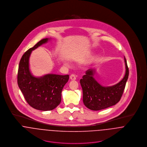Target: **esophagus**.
Listing matches in <instances>:
<instances>
[{"label": "esophagus", "instance_id": "esophagus-1", "mask_svg": "<svg viewBox=\"0 0 147 147\" xmlns=\"http://www.w3.org/2000/svg\"><path fill=\"white\" fill-rule=\"evenodd\" d=\"M69 78H70V79H71V80H76V75H74V74H71V75H70Z\"/></svg>", "mask_w": 147, "mask_h": 147}]
</instances>
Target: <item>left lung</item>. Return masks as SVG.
<instances>
[{"label":"left lung","mask_w":147,"mask_h":147,"mask_svg":"<svg viewBox=\"0 0 147 147\" xmlns=\"http://www.w3.org/2000/svg\"><path fill=\"white\" fill-rule=\"evenodd\" d=\"M125 77L119 83L111 86L104 87L98 83L93 78L95 72L93 69L86 71L80 83L83 89V102L86 107L92 110H100L115 105L120 101L129 75L125 58Z\"/></svg>","instance_id":"left-lung-1"}]
</instances>
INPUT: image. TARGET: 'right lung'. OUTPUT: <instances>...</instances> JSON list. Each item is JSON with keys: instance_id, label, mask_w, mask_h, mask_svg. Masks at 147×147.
<instances>
[{"instance_id": "add662e5", "label": "right lung", "mask_w": 147, "mask_h": 147, "mask_svg": "<svg viewBox=\"0 0 147 147\" xmlns=\"http://www.w3.org/2000/svg\"><path fill=\"white\" fill-rule=\"evenodd\" d=\"M42 39L22 56L18 73V84L28 104L37 110H52L61 102L62 91L69 79V75L48 74L41 78L33 76L29 69V59L32 51L47 42Z\"/></svg>"}]
</instances>
